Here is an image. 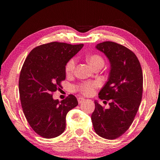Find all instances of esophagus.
<instances>
[{"label": "esophagus", "instance_id": "1", "mask_svg": "<svg viewBox=\"0 0 160 160\" xmlns=\"http://www.w3.org/2000/svg\"><path fill=\"white\" fill-rule=\"evenodd\" d=\"M84 100H85L84 98H81V97L78 98V103H82V102H84Z\"/></svg>", "mask_w": 160, "mask_h": 160}]
</instances>
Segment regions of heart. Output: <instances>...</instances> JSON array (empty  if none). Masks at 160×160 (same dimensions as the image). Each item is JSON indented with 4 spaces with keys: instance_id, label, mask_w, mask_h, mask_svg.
Segmentation results:
<instances>
[{
    "instance_id": "b5f03b06",
    "label": "heart",
    "mask_w": 160,
    "mask_h": 160,
    "mask_svg": "<svg viewBox=\"0 0 160 160\" xmlns=\"http://www.w3.org/2000/svg\"><path fill=\"white\" fill-rule=\"evenodd\" d=\"M86 60L89 65L93 68L94 69H96L97 68L102 67L104 65V60L102 56L98 54H89L86 57ZM76 67V60L74 58H72L68 60L65 65V73L68 76L73 74L74 69ZM96 87V84L95 83H85V84H80L79 86L76 87V89L83 95H90L92 94L94 89Z\"/></svg>"
}]
</instances>
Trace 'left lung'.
Returning a JSON list of instances; mask_svg holds the SVG:
<instances>
[{"label":"left lung","instance_id":"1","mask_svg":"<svg viewBox=\"0 0 160 160\" xmlns=\"http://www.w3.org/2000/svg\"><path fill=\"white\" fill-rule=\"evenodd\" d=\"M96 48L110 62L108 82L98 94L100 99L110 102L105 108L95 100L91 119L98 135L113 140L123 135L135 119L142 99L143 72L136 55L124 46L105 41Z\"/></svg>","mask_w":160,"mask_h":160}]
</instances>
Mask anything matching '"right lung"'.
Returning a JSON list of instances; mask_svg holds the SVG:
<instances>
[{
    "mask_svg": "<svg viewBox=\"0 0 160 160\" xmlns=\"http://www.w3.org/2000/svg\"><path fill=\"white\" fill-rule=\"evenodd\" d=\"M84 44L51 42L34 48L25 59L19 79L23 113L30 126L44 138L59 136L65 129L68 112L78 105L73 95L59 101L52 93L65 79V65Z\"/></svg>",
    "mask_w": 160,
    "mask_h": 160,
    "instance_id": "obj_1",
    "label": "right lung"
}]
</instances>
